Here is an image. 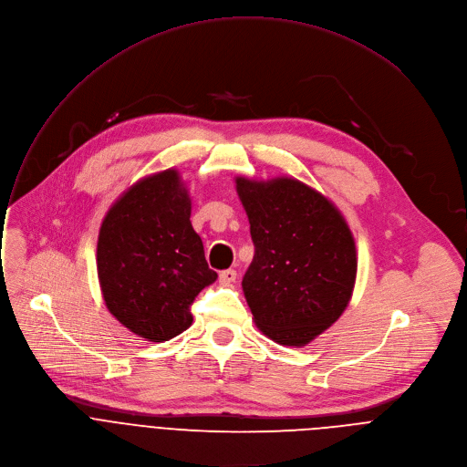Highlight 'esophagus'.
Returning a JSON list of instances; mask_svg holds the SVG:
<instances>
[{
	"label": "esophagus",
	"mask_w": 467,
	"mask_h": 467,
	"mask_svg": "<svg viewBox=\"0 0 467 467\" xmlns=\"http://www.w3.org/2000/svg\"><path fill=\"white\" fill-rule=\"evenodd\" d=\"M235 278H237V273H235L234 269H226V271H223V273L219 275V282H221L223 285H232V284L235 282Z\"/></svg>",
	"instance_id": "1"
}]
</instances>
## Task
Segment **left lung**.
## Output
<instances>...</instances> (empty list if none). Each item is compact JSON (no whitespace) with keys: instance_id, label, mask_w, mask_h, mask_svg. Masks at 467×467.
<instances>
[{"instance_id":"1","label":"left lung","mask_w":467,"mask_h":467,"mask_svg":"<svg viewBox=\"0 0 467 467\" xmlns=\"http://www.w3.org/2000/svg\"><path fill=\"white\" fill-rule=\"evenodd\" d=\"M254 260L243 276L254 321L280 345L302 347L332 327L350 300L356 244L337 207L293 178L235 180Z\"/></svg>"}]
</instances>
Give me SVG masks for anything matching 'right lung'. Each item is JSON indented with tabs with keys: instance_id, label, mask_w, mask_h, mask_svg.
<instances>
[{
	"instance_id": "obj_1",
	"label": "right lung",
	"mask_w": 467,
	"mask_h": 467,
	"mask_svg": "<svg viewBox=\"0 0 467 467\" xmlns=\"http://www.w3.org/2000/svg\"><path fill=\"white\" fill-rule=\"evenodd\" d=\"M98 278L109 312L148 341H169L192 323L191 304L217 280L191 224V198L178 171L131 185L101 223Z\"/></svg>"
}]
</instances>
